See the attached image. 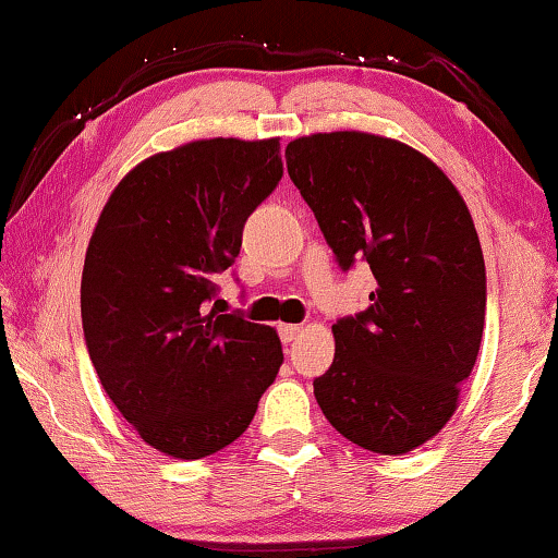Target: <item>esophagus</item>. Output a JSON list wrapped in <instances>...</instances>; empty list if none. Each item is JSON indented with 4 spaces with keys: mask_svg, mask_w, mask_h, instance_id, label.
Listing matches in <instances>:
<instances>
[{
    "mask_svg": "<svg viewBox=\"0 0 558 558\" xmlns=\"http://www.w3.org/2000/svg\"><path fill=\"white\" fill-rule=\"evenodd\" d=\"M298 332H300V325H293V323L278 325V335L282 342H293L298 338Z\"/></svg>",
    "mask_w": 558,
    "mask_h": 558,
    "instance_id": "1",
    "label": "esophagus"
}]
</instances>
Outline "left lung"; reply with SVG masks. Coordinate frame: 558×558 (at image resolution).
<instances>
[{
	"instance_id": "obj_1",
	"label": "left lung",
	"mask_w": 558,
	"mask_h": 558,
	"mask_svg": "<svg viewBox=\"0 0 558 558\" xmlns=\"http://www.w3.org/2000/svg\"><path fill=\"white\" fill-rule=\"evenodd\" d=\"M288 173L342 270L369 265V307L332 325L335 360L313 383L352 445L407 454L452 417L480 355L484 255L454 183L402 141L332 131L290 141Z\"/></svg>"
}]
</instances>
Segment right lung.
Instances as JSON below:
<instances>
[{
  "mask_svg": "<svg viewBox=\"0 0 558 558\" xmlns=\"http://www.w3.org/2000/svg\"><path fill=\"white\" fill-rule=\"evenodd\" d=\"M280 179L278 138L191 141L123 175L88 241V357L123 420L168 457L241 437L282 365L272 327L210 307L216 272Z\"/></svg>",
  "mask_w": 558,
  "mask_h": 558,
  "instance_id": "right-lung-1",
  "label": "right lung"
}]
</instances>
